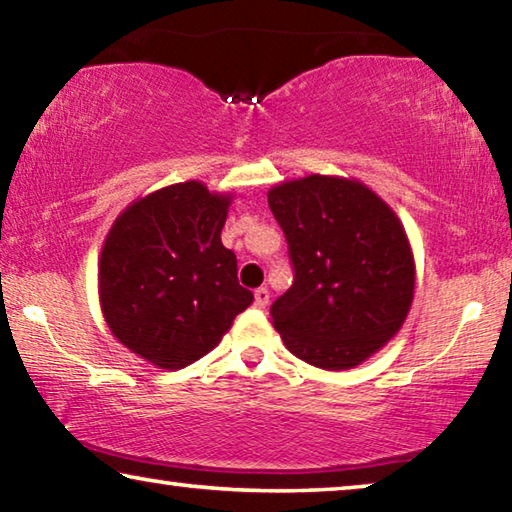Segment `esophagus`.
I'll use <instances>...</instances> for the list:
<instances>
[{"mask_svg": "<svg viewBox=\"0 0 512 512\" xmlns=\"http://www.w3.org/2000/svg\"><path fill=\"white\" fill-rule=\"evenodd\" d=\"M254 302H256L258 309H265V306L270 304V290H267L265 286L256 288V290H254Z\"/></svg>", "mask_w": 512, "mask_h": 512, "instance_id": "1", "label": "esophagus"}]
</instances>
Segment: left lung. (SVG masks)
Here are the masks:
<instances>
[{"label": "left lung", "instance_id": "left-lung-1", "mask_svg": "<svg viewBox=\"0 0 512 512\" xmlns=\"http://www.w3.org/2000/svg\"><path fill=\"white\" fill-rule=\"evenodd\" d=\"M286 233L295 281L272 304V325L297 359L350 371L400 332L416 265L405 226L357 178L311 174L267 192Z\"/></svg>", "mask_w": 512, "mask_h": 512}]
</instances>
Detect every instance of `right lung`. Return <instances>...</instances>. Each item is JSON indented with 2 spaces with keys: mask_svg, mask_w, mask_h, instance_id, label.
Segmentation results:
<instances>
[{
  "mask_svg": "<svg viewBox=\"0 0 512 512\" xmlns=\"http://www.w3.org/2000/svg\"><path fill=\"white\" fill-rule=\"evenodd\" d=\"M233 192L185 180L119 212L98 258L100 311L116 341L157 368L199 361L254 302L222 245Z\"/></svg>",
  "mask_w": 512,
  "mask_h": 512,
  "instance_id": "right-lung-1",
  "label": "right lung"
}]
</instances>
